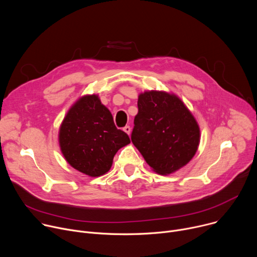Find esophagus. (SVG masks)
<instances>
[{"label": "esophagus", "instance_id": "obj_1", "mask_svg": "<svg viewBox=\"0 0 257 257\" xmlns=\"http://www.w3.org/2000/svg\"><path fill=\"white\" fill-rule=\"evenodd\" d=\"M123 130L129 135L130 134V132H131V128H130V126H125L124 128H123Z\"/></svg>", "mask_w": 257, "mask_h": 257}]
</instances>
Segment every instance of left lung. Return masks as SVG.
Wrapping results in <instances>:
<instances>
[{"label":"left lung","mask_w":257,"mask_h":257,"mask_svg":"<svg viewBox=\"0 0 257 257\" xmlns=\"http://www.w3.org/2000/svg\"><path fill=\"white\" fill-rule=\"evenodd\" d=\"M132 143L152 169L172 174L187 165L197 152L199 126L177 95L166 91H144L138 96Z\"/></svg>","instance_id":"left-lung-1"}]
</instances>
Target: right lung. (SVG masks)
<instances>
[{
	"label": "right lung",
	"instance_id": "right-lung-1",
	"mask_svg": "<svg viewBox=\"0 0 257 257\" xmlns=\"http://www.w3.org/2000/svg\"><path fill=\"white\" fill-rule=\"evenodd\" d=\"M59 143L71 167L98 177L111 169L115 155L130 138L115 126L111 112L92 94L70 107L60 127Z\"/></svg>",
	"mask_w": 257,
	"mask_h": 257
}]
</instances>
